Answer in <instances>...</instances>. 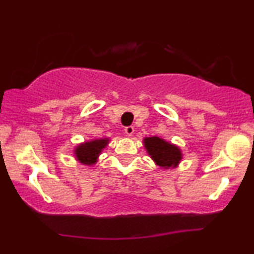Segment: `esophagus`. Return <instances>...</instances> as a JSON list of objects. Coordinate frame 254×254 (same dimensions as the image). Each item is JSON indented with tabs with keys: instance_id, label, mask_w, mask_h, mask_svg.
Here are the masks:
<instances>
[{
	"instance_id": "1",
	"label": "esophagus",
	"mask_w": 254,
	"mask_h": 254,
	"mask_svg": "<svg viewBox=\"0 0 254 254\" xmlns=\"http://www.w3.org/2000/svg\"><path fill=\"white\" fill-rule=\"evenodd\" d=\"M124 131H125V133H127V136H132V133L135 132V127H127L124 129Z\"/></svg>"
}]
</instances>
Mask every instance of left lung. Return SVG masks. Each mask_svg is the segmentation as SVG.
<instances>
[{
    "label": "left lung",
    "instance_id": "obj_1",
    "mask_svg": "<svg viewBox=\"0 0 254 254\" xmlns=\"http://www.w3.org/2000/svg\"><path fill=\"white\" fill-rule=\"evenodd\" d=\"M144 147L151 159L161 167L168 168L176 166L182 159V153H180L179 148L159 138V137L144 138Z\"/></svg>",
    "mask_w": 254,
    "mask_h": 254
}]
</instances>
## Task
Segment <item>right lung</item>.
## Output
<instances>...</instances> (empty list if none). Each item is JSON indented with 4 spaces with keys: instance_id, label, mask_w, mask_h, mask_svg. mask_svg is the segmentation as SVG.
<instances>
[{
    "instance_id": "obj_1",
    "label": "right lung",
    "mask_w": 254,
    "mask_h": 254,
    "mask_svg": "<svg viewBox=\"0 0 254 254\" xmlns=\"http://www.w3.org/2000/svg\"><path fill=\"white\" fill-rule=\"evenodd\" d=\"M107 139H95L78 145L75 150L78 161L84 165H92L97 162V157L100 151L106 147Z\"/></svg>"
}]
</instances>
